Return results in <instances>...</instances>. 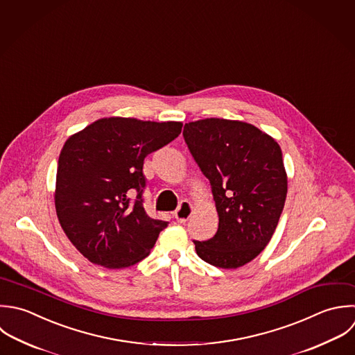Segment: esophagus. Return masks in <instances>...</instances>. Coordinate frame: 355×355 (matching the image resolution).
<instances>
[{
  "mask_svg": "<svg viewBox=\"0 0 355 355\" xmlns=\"http://www.w3.org/2000/svg\"><path fill=\"white\" fill-rule=\"evenodd\" d=\"M192 213H193V207H192V205H191L188 200H182V202L180 203L178 209L175 210L174 217L177 218V221H178V223L184 224V223H187V221L189 220V217L192 216Z\"/></svg>",
  "mask_w": 355,
  "mask_h": 355,
  "instance_id": "obj_1",
  "label": "esophagus"
}]
</instances>
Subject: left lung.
Segmentation results:
<instances>
[{
  "instance_id": "1",
  "label": "left lung",
  "mask_w": 355,
  "mask_h": 355,
  "mask_svg": "<svg viewBox=\"0 0 355 355\" xmlns=\"http://www.w3.org/2000/svg\"><path fill=\"white\" fill-rule=\"evenodd\" d=\"M191 155L210 181L218 230L193 241L198 256L218 268H239L271 241L282 214L288 177L278 142L257 127L225 119L187 123Z\"/></svg>"
}]
</instances>
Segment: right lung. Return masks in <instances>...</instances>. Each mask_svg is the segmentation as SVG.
Segmentation results:
<instances>
[{"label":"right lung","mask_w":355,"mask_h":355,"mask_svg":"<svg viewBox=\"0 0 355 355\" xmlns=\"http://www.w3.org/2000/svg\"><path fill=\"white\" fill-rule=\"evenodd\" d=\"M181 128L180 121L106 117L64 142L55 207L66 236L87 260L114 270L149 256L168 223L150 218L144 209V160Z\"/></svg>","instance_id":"add662e5"}]
</instances>
